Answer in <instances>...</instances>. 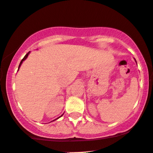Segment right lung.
I'll list each match as a JSON object with an SVG mask.
<instances>
[{"instance_id":"obj_1","label":"right lung","mask_w":153,"mask_h":153,"mask_svg":"<svg viewBox=\"0 0 153 153\" xmlns=\"http://www.w3.org/2000/svg\"><path fill=\"white\" fill-rule=\"evenodd\" d=\"M29 53H30V52H28V53H27V54L25 55V56H24V58H23L22 59V61L20 62V64H19V68H18V70H19V68H20V66H21V65H22V64L23 61H25V60L26 59H27V56H28V54H29ZM61 116H62V115H61ZM61 116H60V117H61ZM58 118H59V117H58Z\"/></svg>"}]
</instances>
